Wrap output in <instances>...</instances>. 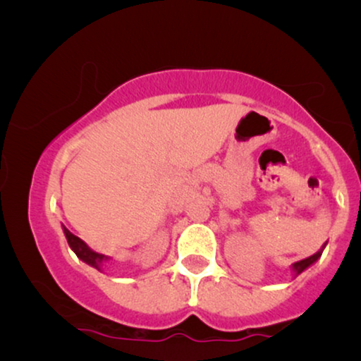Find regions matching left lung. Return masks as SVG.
I'll return each instance as SVG.
<instances>
[{"label":"left lung","mask_w":361,"mask_h":361,"mask_svg":"<svg viewBox=\"0 0 361 361\" xmlns=\"http://www.w3.org/2000/svg\"><path fill=\"white\" fill-rule=\"evenodd\" d=\"M320 255H322V251H319V253H315V255H312V256H309V258H305V259H300V261H298V263H294L293 269H294L295 273H298V274H300V273H302V271H304L305 268H309V266L312 264L314 261H317V259L320 258Z\"/></svg>","instance_id":"1"}]
</instances>
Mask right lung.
<instances>
[{
    "mask_svg": "<svg viewBox=\"0 0 361 361\" xmlns=\"http://www.w3.org/2000/svg\"><path fill=\"white\" fill-rule=\"evenodd\" d=\"M63 233H66V238L68 241V245H71V248L75 251V255L78 256V258L83 259L88 264H92L93 268L100 269L102 264L108 259L105 255H100V253H95V251H92L85 243H83L80 238H78V236L72 235L71 231L66 228V226H63Z\"/></svg>",
    "mask_w": 361,
    "mask_h": 361,
    "instance_id": "right-lung-1",
    "label": "right lung"
}]
</instances>
